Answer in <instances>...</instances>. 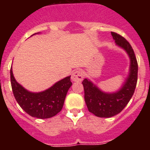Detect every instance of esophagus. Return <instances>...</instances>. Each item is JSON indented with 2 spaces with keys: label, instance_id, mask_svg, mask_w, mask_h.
<instances>
[{
  "label": "esophagus",
  "instance_id": "esophagus-1",
  "mask_svg": "<svg viewBox=\"0 0 150 150\" xmlns=\"http://www.w3.org/2000/svg\"><path fill=\"white\" fill-rule=\"evenodd\" d=\"M83 79V73L81 71H75L71 75V79L74 82H81Z\"/></svg>",
  "mask_w": 150,
  "mask_h": 150
}]
</instances>
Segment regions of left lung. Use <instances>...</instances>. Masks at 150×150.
<instances>
[{
	"label": "left lung",
	"instance_id": "8db88e82",
	"mask_svg": "<svg viewBox=\"0 0 150 150\" xmlns=\"http://www.w3.org/2000/svg\"><path fill=\"white\" fill-rule=\"evenodd\" d=\"M116 46L124 50L130 59L129 73L121 88L114 92H105L89 79L83 81L85 101L90 112L98 117L110 118L120 113L134 95L137 81L138 66L132 46L120 34L111 32Z\"/></svg>",
	"mask_w": 150,
	"mask_h": 150
}]
</instances>
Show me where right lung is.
<instances>
[{
  "label": "right lung",
  "instance_id": "right-lung-1",
  "mask_svg": "<svg viewBox=\"0 0 150 150\" xmlns=\"http://www.w3.org/2000/svg\"><path fill=\"white\" fill-rule=\"evenodd\" d=\"M37 34L40 32L33 35ZM10 80L13 95L19 106L32 117L42 120L52 117L62 110L67 91L72 86L71 76H68L44 91L32 92L16 80L12 67Z\"/></svg>",
  "mask_w": 150,
  "mask_h": 150
}]
</instances>
